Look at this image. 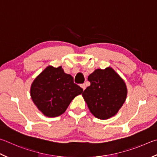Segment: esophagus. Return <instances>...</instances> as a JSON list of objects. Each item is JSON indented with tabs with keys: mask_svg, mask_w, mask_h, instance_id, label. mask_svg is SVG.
<instances>
[{
	"mask_svg": "<svg viewBox=\"0 0 157 157\" xmlns=\"http://www.w3.org/2000/svg\"><path fill=\"white\" fill-rule=\"evenodd\" d=\"M80 87L83 89V90H85V88H86V85H85L84 84H80Z\"/></svg>",
	"mask_w": 157,
	"mask_h": 157,
	"instance_id": "esophagus-1",
	"label": "esophagus"
}]
</instances>
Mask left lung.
<instances>
[{
  "label": "left lung",
  "instance_id": "obj_1",
  "mask_svg": "<svg viewBox=\"0 0 157 157\" xmlns=\"http://www.w3.org/2000/svg\"><path fill=\"white\" fill-rule=\"evenodd\" d=\"M90 85L82 97L95 117L108 119L115 116L126 99V84L113 68L98 69L88 77Z\"/></svg>",
  "mask_w": 157,
  "mask_h": 157
}]
</instances>
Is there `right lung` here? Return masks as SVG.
Masks as SVG:
<instances>
[{"label":"right lung","instance_id":"obj_1","mask_svg":"<svg viewBox=\"0 0 157 157\" xmlns=\"http://www.w3.org/2000/svg\"><path fill=\"white\" fill-rule=\"evenodd\" d=\"M83 89L73 82L62 67L48 66L32 82L31 98L40 111L48 117H56L66 111L71 101Z\"/></svg>","mask_w":157,"mask_h":157}]
</instances>
